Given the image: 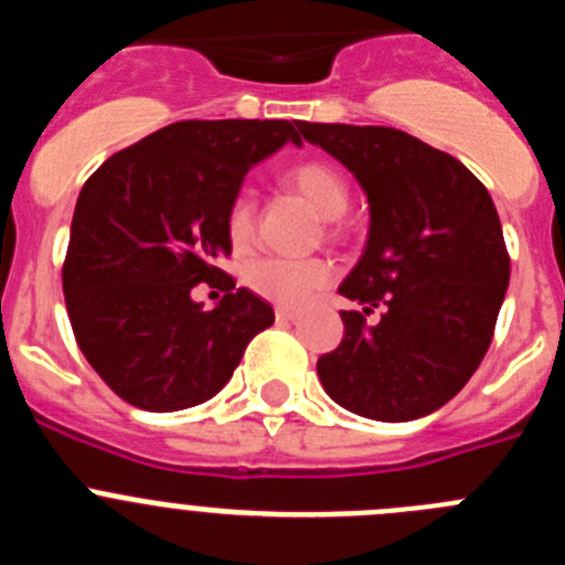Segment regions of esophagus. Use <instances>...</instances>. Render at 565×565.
<instances>
[{
    "mask_svg": "<svg viewBox=\"0 0 565 565\" xmlns=\"http://www.w3.org/2000/svg\"><path fill=\"white\" fill-rule=\"evenodd\" d=\"M299 317L297 308H288V306H279L277 308V319H286V322H294Z\"/></svg>",
    "mask_w": 565,
    "mask_h": 565,
    "instance_id": "esophagus-1",
    "label": "esophagus"
}]
</instances>
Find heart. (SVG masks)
Masks as SVG:
<instances>
[{
	"mask_svg": "<svg viewBox=\"0 0 565 565\" xmlns=\"http://www.w3.org/2000/svg\"><path fill=\"white\" fill-rule=\"evenodd\" d=\"M288 186L297 189L326 221H337L351 206V186L339 169L322 161H308L286 174ZM226 234L234 248H246L254 237V194L239 189L228 203ZM333 266L328 259H291L259 257L252 259L243 271L246 286L259 297L279 306H306L308 299L331 282Z\"/></svg>",
	"mask_w": 565,
	"mask_h": 565,
	"instance_id": "obj_1",
	"label": "heart"
}]
</instances>
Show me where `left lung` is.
I'll return each mask as SVG.
<instances>
[{"label": "left lung", "mask_w": 565, "mask_h": 565, "mask_svg": "<svg viewBox=\"0 0 565 565\" xmlns=\"http://www.w3.org/2000/svg\"><path fill=\"white\" fill-rule=\"evenodd\" d=\"M299 132L356 178L367 243L339 294L344 337L319 356L328 396L373 422H413L478 371L509 286V254L487 186L452 154L391 127L308 124ZM383 308L376 327L363 313Z\"/></svg>", "instance_id": "1"}]
</instances>
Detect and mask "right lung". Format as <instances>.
Instances as JSON below:
<instances>
[{"instance_id":"1","label":"right lung","mask_w":565,"mask_h":565,"mask_svg":"<svg viewBox=\"0 0 565 565\" xmlns=\"http://www.w3.org/2000/svg\"><path fill=\"white\" fill-rule=\"evenodd\" d=\"M291 121H178L115 152L82 186L64 302L93 371L149 413L186 411L226 387L274 308L234 288L226 212L254 163L302 143ZM198 281L228 287L206 312Z\"/></svg>"}]
</instances>
